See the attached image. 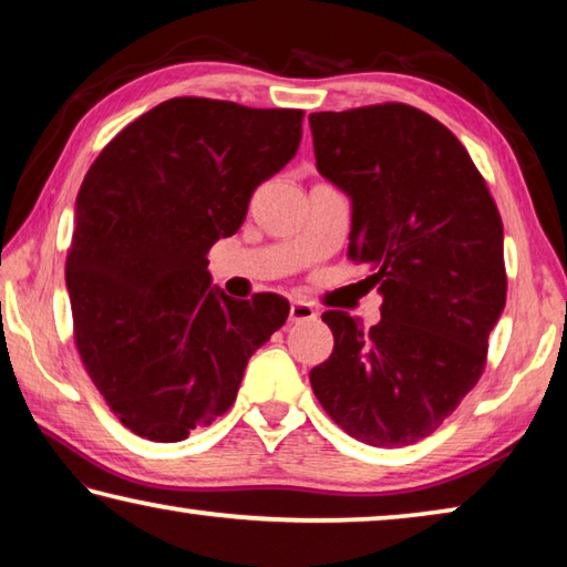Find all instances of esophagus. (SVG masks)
<instances>
[{
  "mask_svg": "<svg viewBox=\"0 0 567 567\" xmlns=\"http://www.w3.org/2000/svg\"><path fill=\"white\" fill-rule=\"evenodd\" d=\"M318 318V312H315V307L305 300H295L290 307V322H305V320H315Z\"/></svg>",
  "mask_w": 567,
  "mask_h": 567,
  "instance_id": "obj_1",
  "label": "esophagus"
}]
</instances>
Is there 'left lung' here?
I'll return each mask as SVG.
<instances>
[{
    "label": "left lung",
    "instance_id": "obj_1",
    "mask_svg": "<svg viewBox=\"0 0 567 567\" xmlns=\"http://www.w3.org/2000/svg\"><path fill=\"white\" fill-rule=\"evenodd\" d=\"M310 130L320 175L352 199L350 260L382 295L370 330L322 315L334 350L312 390L360 443L412 445L483 375L507 292L503 219L467 150L417 107L315 112Z\"/></svg>",
    "mask_w": 567,
    "mask_h": 567
}]
</instances>
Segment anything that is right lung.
Wrapping results in <instances>:
<instances>
[{
    "instance_id": "add662e5",
    "label": "right lung",
    "mask_w": 567,
    "mask_h": 567,
    "mask_svg": "<svg viewBox=\"0 0 567 567\" xmlns=\"http://www.w3.org/2000/svg\"><path fill=\"white\" fill-rule=\"evenodd\" d=\"M302 110L175 97L130 122L84 177L66 252L74 344L134 435L179 443L237 398L247 360L290 302L235 300L207 252L245 223L252 192L295 157Z\"/></svg>"
}]
</instances>
